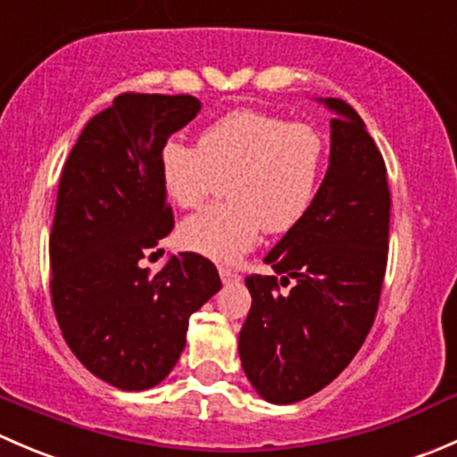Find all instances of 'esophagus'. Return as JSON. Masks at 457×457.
<instances>
[{"mask_svg":"<svg viewBox=\"0 0 457 457\" xmlns=\"http://www.w3.org/2000/svg\"><path fill=\"white\" fill-rule=\"evenodd\" d=\"M219 274H220V280H223L225 285L237 283V280H238V274H237V271L229 270V267H219Z\"/></svg>","mask_w":457,"mask_h":457,"instance_id":"1","label":"esophagus"}]
</instances>
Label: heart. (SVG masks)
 Masks as SVG:
<instances>
[{
	"label": "heart",
	"mask_w": 457,
	"mask_h": 457,
	"mask_svg": "<svg viewBox=\"0 0 457 457\" xmlns=\"http://www.w3.org/2000/svg\"><path fill=\"white\" fill-rule=\"evenodd\" d=\"M325 168V139L307 123L241 108L203 128L196 147L165 141L156 156L161 190L177 207H196L219 179L228 203L186 219L179 243L220 262H232L267 234L292 229L314 201Z\"/></svg>",
	"instance_id": "1"
}]
</instances>
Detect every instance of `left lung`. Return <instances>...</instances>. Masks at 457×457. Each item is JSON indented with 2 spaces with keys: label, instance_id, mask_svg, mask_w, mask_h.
Returning a JSON list of instances; mask_svg holds the SVG:
<instances>
[{
  "label": "left lung",
  "instance_id": "obj_1",
  "mask_svg": "<svg viewBox=\"0 0 457 457\" xmlns=\"http://www.w3.org/2000/svg\"><path fill=\"white\" fill-rule=\"evenodd\" d=\"M329 168L310 210L265 256L271 276L245 278L252 307L238 356L258 395L274 404L310 398L352 362L370 334L389 247L386 168L361 114L325 99ZM281 283L295 280L287 295Z\"/></svg>",
  "mask_w": 457,
  "mask_h": 457
}]
</instances>
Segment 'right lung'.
I'll list each match as a JSON object with an SVG mask.
<instances>
[{
  "label": "right lung",
  "instance_id": "add662e5",
  "mask_svg": "<svg viewBox=\"0 0 457 457\" xmlns=\"http://www.w3.org/2000/svg\"><path fill=\"white\" fill-rule=\"evenodd\" d=\"M199 110L190 95L123 92L86 123L59 179L54 316L81 365L123 391L172 371L190 316L220 289L214 262L195 252L170 256L154 276L141 265L174 228L156 156Z\"/></svg>",
  "mask_w": 457,
  "mask_h": 457
}]
</instances>
